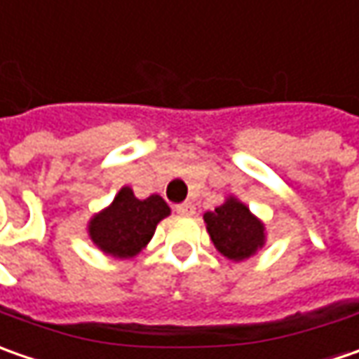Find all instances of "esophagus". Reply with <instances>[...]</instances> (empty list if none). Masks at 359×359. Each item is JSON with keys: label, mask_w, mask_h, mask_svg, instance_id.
<instances>
[{"label": "esophagus", "mask_w": 359, "mask_h": 359, "mask_svg": "<svg viewBox=\"0 0 359 359\" xmlns=\"http://www.w3.org/2000/svg\"><path fill=\"white\" fill-rule=\"evenodd\" d=\"M175 212H177L180 215H194L196 208H194V203L186 201V203H180V205H175Z\"/></svg>", "instance_id": "esophagus-1"}]
</instances>
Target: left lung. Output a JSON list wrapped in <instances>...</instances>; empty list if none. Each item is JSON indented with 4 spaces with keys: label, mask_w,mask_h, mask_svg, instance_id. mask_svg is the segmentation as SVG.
Listing matches in <instances>:
<instances>
[{
    "label": "left lung",
    "mask_w": 359,
    "mask_h": 359,
    "mask_svg": "<svg viewBox=\"0 0 359 359\" xmlns=\"http://www.w3.org/2000/svg\"><path fill=\"white\" fill-rule=\"evenodd\" d=\"M203 222L215 250L231 262H243L266 245V224L236 196L205 212Z\"/></svg>",
    "instance_id": "1"
}]
</instances>
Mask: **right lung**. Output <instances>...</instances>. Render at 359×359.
<instances>
[{"mask_svg":"<svg viewBox=\"0 0 359 359\" xmlns=\"http://www.w3.org/2000/svg\"><path fill=\"white\" fill-rule=\"evenodd\" d=\"M170 214L172 210L161 196L137 200L133 189L123 186L107 208L91 215L88 236L105 255L131 259L149 243L159 222Z\"/></svg>","mask_w":359,"mask_h":359,"instance_id":"add662e5","label":"right lung"}]
</instances>
